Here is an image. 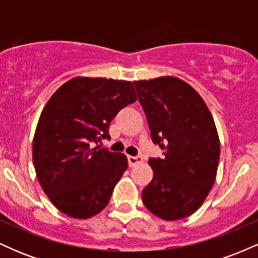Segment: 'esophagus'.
Segmentation results:
<instances>
[{"label":"esophagus","instance_id":"34e87169","mask_svg":"<svg viewBox=\"0 0 258 258\" xmlns=\"http://www.w3.org/2000/svg\"><path fill=\"white\" fill-rule=\"evenodd\" d=\"M127 160H128L130 166H135V165H137V164H139V162L143 161V158H142V156H139V155H137V156L128 155V156H127Z\"/></svg>","mask_w":258,"mask_h":258}]
</instances>
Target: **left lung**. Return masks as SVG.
<instances>
[{
    "instance_id": "1",
    "label": "left lung",
    "mask_w": 258,
    "mask_h": 258,
    "mask_svg": "<svg viewBox=\"0 0 258 258\" xmlns=\"http://www.w3.org/2000/svg\"><path fill=\"white\" fill-rule=\"evenodd\" d=\"M154 144L162 158H150L152 182L142 200L152 214L176 221L194 214L211 190L220 160V139L200 94L166 76L133 82Z\"/></svg>"
}]
</instances>
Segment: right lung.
I'll use <instances>...</instances> for the list:
<instances>
[{
    "label": "right lung",
    "mask_w": 258,
    "mask_h": 258,
    "mask_svg": "<svg viewBox=\"0 0 258 258\" xmlns=\"http://www.w3.org/2000/svg\"><path fill=\"white\" fill-rule=\"evenodd\" d=\"M136 100L132 82L91 78L69 80L48 100L35 132L32 160L38 182L59 211L85 220L108 205L127 158L98 143L110 139L112 119Z\"/></svg>",
    "instance_id": "right-lung-1"
}]
</instances>
